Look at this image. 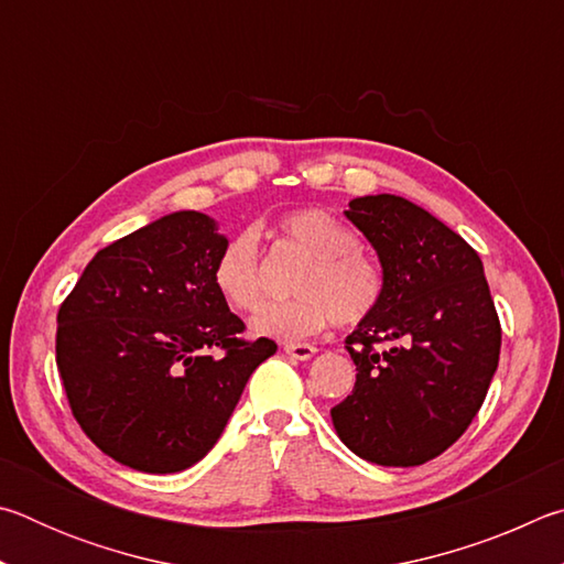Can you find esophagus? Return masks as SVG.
I'll list each match as a JSON object with an SVG mask.
<instances>
[{"instance_id":"esophagus-1","label":"esophagus","mask_w":564,"mask_h":564,"mask_svg":"<svg viewBox=\"0 0 564 564\" xmlns=\"http://www.w3.org/2000/svg\"><path fill=\"white\" fill-rule=\"evenodd\" d=\"M283 350L295 360H311L313 356H316V348L308 346V343H285Z\"/></svg>"}]
</instances>
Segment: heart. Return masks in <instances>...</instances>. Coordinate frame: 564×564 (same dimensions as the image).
Segmentation results:
<instances>
[{
	"mask_svg": "<svg viewBox=\"0 0 564 564\" xmlns=\"http://www.w3.org/2000/svg\"><path fill=\"white\" fill-rule=\"evenodd\" d=\"M279 231L308 253L295 279L299 299L271 303L251 318L256 336L303 340L333 321H366L383 299V273L360 251V238L326 208L305 206L279 218ZM214 285L236 311L251 313L263 301L259 234L243 228L224 243L214 261Z\"/></svg>",
	"mask_w": 564,
	"mask_h": 564,
	"instance_id": "heart-1",
	"label": "heart"
}]
</instances>
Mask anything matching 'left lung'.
<instances>
[{
  "instance_id": "1",
  "label": "left lung",
  "mask_w": 564,
  "mask_h": 564,
  "mask_svg": "<svg viewBox=\"0 0 564 564\" xmlns=\"http://www.w3.org/2000/svg\"><path fill=\"white\" fill-rule=\"evenodd\" d=\"M346 218L376 248L383 299L346 338L358 376L330 410L333 427L362 460L423 465L467 431L498 370L502 333L482 261L403 196L352 198Z\"/></svg>"
}]
</instances>
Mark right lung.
Segmentation results:
<instances>
[{"mask_svg":"<svg viewBox=\"0 0 564 564\" xmlns=\"http://www.w3.org/2000/svg\"><path fill=\"white\" fill-rule=\"evenodd\" d=\"M228 238L174 212L94 256L56 316V366L91 443L141 473H181L212 451L275 343L241 340L214 285Z\"/></svg>","mask_w":564,"mask_h":564,"instance_id":"add662e5","label":"right lung"}]
</instances>
